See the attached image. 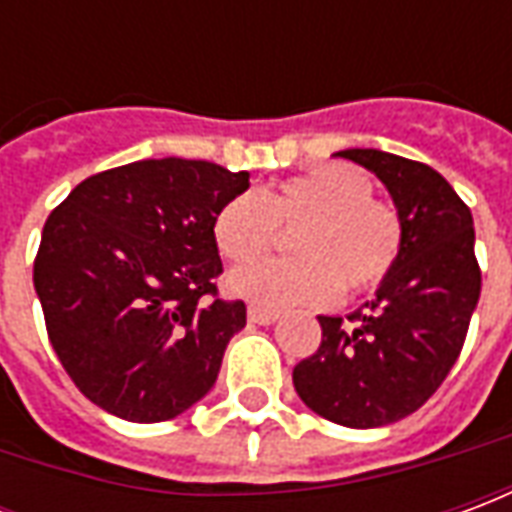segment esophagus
<instances>
[{"instance_id": "1", "label": "esophagus", "mask_w": 512, "mask_h": 512, "mask_svg": "<svg viewBox=\"0 0 512 512\" xmlns=\"http://www.w3.org/2000/svg\"><path fill=\"white\" fill-rule=\"evenodd\" d=\"M246 315L257 326H271L274 321H279V310H271V307H263V304H249Z\"/></svg>"}]
</instances>
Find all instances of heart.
Segmentation results:
<instances>
[{"label":"heart","mask_w":512,"mask_h":512,"mask_svg":"<svg viewBox=\"0 0 512 512\" xmlns=\"http://www.w3.org/2000/svg\"><path fill=\"white\" fill-rule=\"evenodd\" d=\"M293 226L297 257L233 271L227 288L235 296L288 307L326 304L340 288L370 293L389 279L403 249L397 211L373 197V180L351 164H321L257 197H230L213 216V244L224 260L245 266L276 245L279 229Z\"/></svg>","instance_id":"obj_1"}]
</instances>
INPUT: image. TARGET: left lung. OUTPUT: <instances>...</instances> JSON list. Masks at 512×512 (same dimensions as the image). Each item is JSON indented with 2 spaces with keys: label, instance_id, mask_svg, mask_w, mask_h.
Wrapping results in <instances>:
<instances>
[{
  "label": "left lung",
  "instance_id": "1",
  "mask_svg": "<svg viewBox=\"0 0 512 512\" xmlns=\"http://www.w3.org/2000/svg\"><path fill=\"white\" fill-rule=\"evenodd\" d=\"M334 156L370 169L403 222L395 271L365 310L321 315V345L293 367L307 406L345 428H381L414 414L461 354L480 299L474 222L466 202L428 164L351 147Z\"/></svg>",
  "mask_w": 512,
  "mask_h": 512
}]
</instances>
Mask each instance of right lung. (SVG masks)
<instances>
[{
    "label": "right lung",
    "instance_id": "add662e5",
    "mask_svg": "<svg viewBox=\"0 0 512 512\" xmlns=\"http://www.w3.org/2000/svg\"><path fill=\"white\" fill-rule=\"evenodd\" d=\"M249 172L145 158L82 180L43 224L35 257L51 348L95 406L164 422L211 392L224 348L246 326L224 301L213 216Z\"/></svg>",
    "mask_w": 512,
    "mask_h": 512
}]
</instances>
